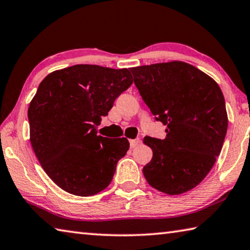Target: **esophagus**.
I'll return each mask as SVG.
<instances>
[{
	"label": "esophagus",
	"mask_w": 250,
	"mask_h": 250,
	"mask_svg": "<svg viewBox=\"0 0 250 250\" xmlns=\"http://www.w3.org/2000/svg\"><path fill=\"white\" fill-rule=\"evenodd\" d=\"M129 142H130L131 148H134V147H137L138 145L140 144V139H131Z\"/></svg>",
	"instance_id": "1"
}]
</instances>
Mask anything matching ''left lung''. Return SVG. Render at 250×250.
Instances as JSON below:
<instances>
[{
  "mask_svg": "<svg viewBox=\"0 0 250 250\" xmlns=\"http://www.w3.org/2000/svg\"><path fill=\"white\" fill-rule=\"evenodd\" d=\"M134 84L157 121L164 140L145 137L153 157L143 175L153 188L181 194L206 178L228 131L223 93L216 82L181 61L131 67Z\"/></svg>",
  "mask_w": 250,
  "mask_h": 250,
  "instance_id": "1",
  "label": "left lung"
}]
</instances>
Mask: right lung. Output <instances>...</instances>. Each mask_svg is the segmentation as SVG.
Masks as SVG:
<instances>
[{"label": "right lung", "mask_w": 250, "mask_h": 250, "mask_svg": "<svg viewBox=\"0 0 250 250\" xmlns=\"http://www.w3.org/2000/svg\"><path fill=\"white\" fill-rule=\"evenodd\" d=\"M132 83L128 69L76 64L39 84L28 108L30 143L43 170L64 191L88 197L111 183L130 144L97 135L95 125Z\"/></svg>", "instance_id": "right-lung-1"}]
</instances>
